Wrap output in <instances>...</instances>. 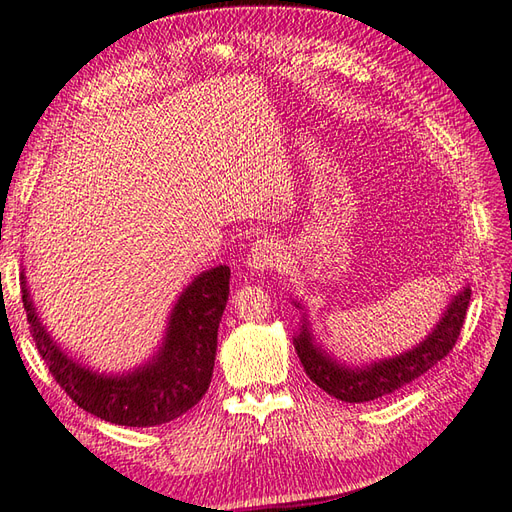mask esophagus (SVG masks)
I'll use <instances>...</instances> for the list:
<instances>
[{"label":"esophagus","mask_w":512,"mask_h":512,"mask_svg":"<svg viewBox=\"0 0 512 512\" xmlns=\"http://www.w3.org/2000/svg\"><path fill=\"white\" fill-rule=\"evenodd\" d=\"M281 259V248L273 239H257V242L250 244L248 255H246V266L253 270V273H264V270L273 268Z\"/></svg>","instance_id":"obj_1"}]
</instances>
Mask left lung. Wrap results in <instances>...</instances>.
Returning <instances> with one entry per match:
<instances>
[{
    "mask_svg": "<svg viewBox=\"0 0 512 512\" xmlns=\"http://www.w3.org/2000/svg\"><path fill=\"white\" fill-rule=\"evenodd\" d=\"M469 301L471 286L466 284L451 297L447 310L442 312V319L436 323V328L424 336L418 345H413L411 350L402 354L380 358V361L365 365H347L336 361L334 354H330L314 339L306 312H303L299 332L292 336V343H295L299 361L312 383H317L323 391H328L330 396L339 400L369 402L387 394H394L396 389L409 385L411 380L429 372L433 365L442 361L453 350L462 330ZM292 303H295V308L303 310L301 301L292 299Z\"/></svg>",
    "mask_w": 512,
    "mask_h": 512,
    "instance_id": "left-lung-1",
    "label": "left lung"
}]
</instances>
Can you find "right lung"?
Here are the masks:
<instances>
[{
	"mask_svg": "<svg viewBox=\"0 0 512 512\" xmlns=\"http://www.w3.org/2000/svg\"><path fill=\"white\" fill-rule=\"evenodd\" d=\"M21 268V299L30 334L54 380L76 405L121 427H156L198 405L211 385L217 328L228 301L231 268L204 270L173 303L165 336L154 356L129 372H96L52 339L30 297Z\"/></svg>",
	"mask_w": 512,
	"mask_h": 512,
	"instance_id": "right-lung-1",
	"label": "right lung"
}]
</instances>
